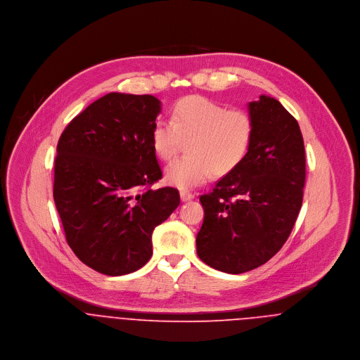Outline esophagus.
<instances>
[{"label":"esophagus","instance_id":"obj_1","mask_svg":"<svg viewBox=\"0 0 360 360\" xmlns=\"http://www.w3.org/2000/svg\"><path fill=\"white\" fill-rule=\"evenodd\" d=\"M195 195L193 194V193H190V191H186V190H183V191H180V198H181V201L183 202H187V201H191L193 198H194Z\"/></svg>","mask_w":360,"mask_h":360}]
</instances>
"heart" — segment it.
<instances>
[{"label": "heart", "instance_id": "1", "mask_svg": "<svg viewBox=\"0 0 360 360\" xmlns=\"http://www.w3.org/2000/svg\"><path fill=\"white\" fill-rule=\"evenodd\" d=\"M254 137L251 115L238 108L201 96H191L174 105L173 119H158L153 129V147L163 160L179 153L183 140L188 154L172 162L165 179L167 184L188 190L206 183L214 173H229L248 154Z\"/></svg>", "mask_w": 360, "mask_h": 360}]
</instances>
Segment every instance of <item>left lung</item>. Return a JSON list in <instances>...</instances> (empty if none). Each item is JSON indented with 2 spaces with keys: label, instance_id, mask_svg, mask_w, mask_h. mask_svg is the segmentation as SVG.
I'll use <instances>...</instances> for the list:
<instances>
[{
  "label": "left lung",
  "instance_id": "obj_1",
  "mask_svg": "<svg viewBox=\"0 0 360 360\" xmlns=\"http://www.w3.org/2000/svg\"><path fill=\"white\" fill-rule=\"evenodd\" d=\"M248 110L254 120L248 154L200 197L205 216L197 254L230 274L257 269L281 250L301 210L307 176L297 119L266 96Z\"/></svg>",
  "mask_w": 360,
  "mask_h": 360
}]
</instances>
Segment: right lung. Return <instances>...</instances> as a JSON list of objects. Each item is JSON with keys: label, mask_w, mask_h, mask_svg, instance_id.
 Wrapping results in <instances>:
<instances>
[{"label": "right lung", "mask_w": 360, "mask_h": 360, "mask_svg": "<svg viewBox=\"0 0 360 360\" xmlns=\"http://www.w3.org/2000/svg\"><path fill=\"white\" fill-rule=\"evenodd\" d=\"M154 96L109 93L59 137L53 201L66 241L84 264L123 276L153 257V231L180 204L173 187L153 188L162 170L153 147Z\"/></svg>", "instance_id": "add662e5"}]
</instances>
